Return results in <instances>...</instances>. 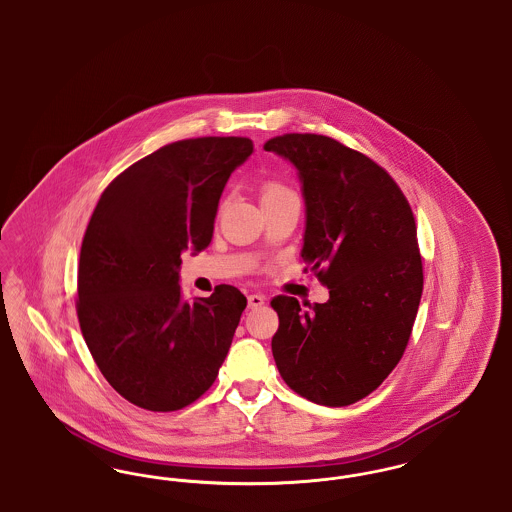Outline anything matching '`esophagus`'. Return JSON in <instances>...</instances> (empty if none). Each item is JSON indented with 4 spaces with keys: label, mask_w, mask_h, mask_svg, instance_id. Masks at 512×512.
<instances>
[{
    "label": "esophagus",
    "mask_w": 512,
    "mask_h": 512,
    "mask_svg": "<svg viewBox=\"0 0 512 512\" xmlns=\"http://www.w3.org/2000/svg\"><path fill=\"white\" fill-rule=\"evenodd\" d=\"M265 305V295H261V293H251V295H247V307L249 309H259V307H263Z\"/></svg>",
    "instance_id": "1"
}]
</instances>
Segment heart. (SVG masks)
Wrapping results in <instances>:
<instances>
[{
  "instance_id": "heart-1",
  "label": "heart",
  "mask_w": 512,
  "mask_h": 512,
  "mask_svg": "<svg viewBox=\"0 0 512 512\" xmlns=\"http://www.w3.org/2000/svg\"><path fill=\"white\" fill-rule=\"evenodd\" d=\"M292 194L288 188H284L282 184L278 182H268L263 186V194H261V201H267V199H274V197H280V195Z\"/></svg>"
}]
</instances>
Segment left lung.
<instances>
[{"label": "left lung", "instance_id": "left-lung-1", "mask_svg": "<svg viewBox=\"0 0 512 512\" xmlns=\"http://www.w3.org/2000/svg\"><path fill=\"white\" fill-rule=\"evenodd\" d=\"M265 149L297 171L301 259L330 290L309 311L295 297L272 299V355L295 393L345 407L388 378L411 338L424 282L413 211L388 172L328 136L284 134Z\"/></svg>", "mask_w": 512, "mask_h": 512}]
</instances>
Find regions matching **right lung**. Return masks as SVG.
Wrapping results in <instances>:
<instances>
[{"mask_svg":"<svg viewBox=\"0 0 512 512\" xmlns=\"http://www.w3.org/2000/svg\"><path fill=\"white\" fill-rule=\"evenodd\" d=\"M253 153L249 138L157 149L99 197L78 263V322L105 380L147 411H178L209 390L247 299L222 284L182 299V253L213 240L220 195Z\"/></svg>","mask_w":512,"mask_h":512,"instance_id":"obj_1","label":"right lung"}]
</instances>
